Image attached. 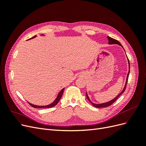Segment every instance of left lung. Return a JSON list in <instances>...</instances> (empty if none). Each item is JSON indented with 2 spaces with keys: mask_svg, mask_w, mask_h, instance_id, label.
<instances>
[{
  "mask_svg": "<svg viewBox=\"0 0 146 146\" xmlns=\"http://www.w3.org/2000/svg\"><path fill=\"white\" fill-rule=\"evenodd\" d=\"M108 38V44H118V45H119V46H122H122L121 45V44L117 40H116V39H113V38H111V37H109V36H108L107 37ZM127 60H128V62H129V72H128V74H127V78H126V82H125V86H124V87H123V90L120 92V94H119L115 98H114L113 100H110V101H109V102H106V103H103V104H94V103H93V102H92L91 101V100L90 99V98H89V97H88V94H87V92L86 93V98L88 99V100H89L90 102L91 103V104L94 106V107H96V108H104V107H108V106H110L111 105H112L114 102H115L117 99V98H119V96H120L122 93H123V92L125 91V88H126V86H127V80H128V78H129V74H130V62H129V58H127Z\"/></svg>",
  "mask_w": 146,
  "mask_h": 146,
  "instance_id": "1",
  "label": "left lung"
}]
</instances>
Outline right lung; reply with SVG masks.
<instances>
[{"instance_id": "obj_1", "label": "right lung", "mask_w": 146, "mask_h": 146, "mask_svg": "<svg viewBox=\"0 0 146 146\" xmlns=\"http://www.w3.org/2000/svg\"><path fill=\"white\" fill-rule=\"evenodd\" d=\"M36 36H33V37H32V38H31L30 39H33V38H35ZM64 90V88H63V89L61 90V91L58 93V96H57V97H56V98L55 99V100L54 102H52V104H49V105H46V106H38V105H35L32 104H30V103H29V104L31 106H32V107H33V108H52V107H54V106H55L57 104H58L59 100H60V99H61V96H62V94H63V93Z\"/></svg>"}]
</instances>
